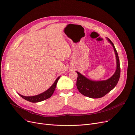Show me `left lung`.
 <instances>
[{
    "mask_svg": "<svg viewBox=\"0 0 135 135\" xmlns=\"http://www.w3.org/2000/svg\"><path fill=\"white\" fill-rule=\"evenodd\" d=\"M106 39L112 46L115 55L116 70L113 75L105 80L94 81L76 71L78 75L76 85L78 91L83 95L90 98L97 99L104 97L114 88L119 80L120 68L118 54L113 42L108 37Z\"/></svg>",
    "mask_w": 135,
    "mask_h": 135,
    "instance_id": "obj_1",
    "label": "left lung"
}]
</instances>
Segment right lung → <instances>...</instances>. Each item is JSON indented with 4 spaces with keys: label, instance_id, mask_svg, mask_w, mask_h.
<instances>
[{
    "label": "right lung",
    "instance_id": "1",
    "mask_svg": "<svg viewBox=\"0 0 135 135\" xmlns=\"http://www.w3.org/2000/svg\"><path fill=\"white\" fill-rule=\"evenodd\" d=\"M60 76H59L56 79V80H55V81L53 83V84L47 90H46L45 91H44L41 94L31 96V97H26V96L22 95L21 94H20L19 93H18V94L19 95L20 97H21L22 98L26 100L27 101L31 102H38L42 101L44 100H45L51 97V96L52 95V94H53V93L55 90L57 83L58 82V81L59 80V79L60 78Z\"/></svg>",
    "mask_w": 135,
    "mask_h": 135
}]
</instances>
